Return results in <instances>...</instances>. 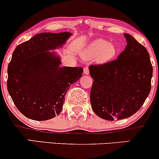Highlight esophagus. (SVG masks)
<instances>
[{"label":"esophagus","instance_id":"1","mask_svg":"<svg viewBox=\"0 0 159 159\" xmlns=\"http://www.w3.org/2000/svg\"><path fill=\"white\" fill-rule=\"evenodd\" d=\"M84 73L85 75H89V68L85 67L84 69Z\"/></svg>","mask_w":159,"mask_h":159}]
</instances>
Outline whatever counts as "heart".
<instances>
[{
    "instance_id": "heart-1",
    "label": "heart",
    "mask_w": 159,
    "mask_h": 159,
    "mask_svg": "<svg viewBox=\"0 0 159 159\" xmlns=\"http://www.w3.org/2000/svg\"><path fill=\"white\" fill-rule=\"evenodd\" d=\"M116 53L115 46L104 39H97L90 42L84 50L87 58H95L98 63H105L111 60Z\"/></svg>"
}]
</instances>
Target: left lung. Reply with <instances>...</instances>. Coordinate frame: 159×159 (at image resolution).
<instances>
[{"label":"left lung","instance_id":"left-lung-1","mask_svg":"<svg viewBox=\"0 0 159 159\" xmlns=\"http://www.w3.org/2000/svg\"><path fill=\"white\" fill-rule=\"evenodd\" d=\"M124 35L127 44L117 59L89 67L94 80L92 108L97 116L109 121L135 114L151 89L152 66L148 52L133 36Z\"/></svg>","mask_w":159,"mask_h":159}]
</instances>
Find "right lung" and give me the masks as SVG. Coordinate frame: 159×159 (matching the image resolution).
<instances>
[{"mask_svg": "<svg viewBox=\"0 0 159 159\" xmlns=\"http://www.w3.org/2000/svg\"><path fill=\"white\" fill-rule=\"evenodd\" d=\"M70 32H42L19 44L8 65L7 89L18 110L35 121H46L61 112L70 86L82 67L60 66V58L49 52L64 45Z\"/></svg>", "mask_w": 159, "mask_h": 159, "instance_id": "obj_1", "label": "right lung"}]
</instances>
